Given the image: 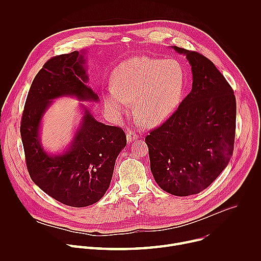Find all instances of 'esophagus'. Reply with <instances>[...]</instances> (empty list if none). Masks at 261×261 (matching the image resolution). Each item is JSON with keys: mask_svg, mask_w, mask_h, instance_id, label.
Returning <instances> with one entry per match:
<instances>
[{"mask_svg": "<svg viewBox=\"0 0 261 261\" xmlns=\"http://www.w3.org/2000/svg\"><path fill=\"white\" fill-rule=\"evenodd\" d=\"M126 137H127V142L130 143V142L134 141L135 139H137V134L134 133V132H132V131H129V132L127 133Z\"/></svg>", "mask_w": 261, "mask_h": 261, "instance_id": "esophagus-1", "label": "esophagus"}]
</instances>
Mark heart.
Segmentation results:
<instances>
[{
    "label": "heart",
    "instance_id": "b5f03b06",
    "mask_svg": "<svg viewBox=\"0 0 261 261\" xmlns=\"http://www.w3.org/2000/svg\"><path fill=\"white\" fill-rule=\"evenodd\" d=\"M185 81L184 67L174 59L134 57L116 68L105 104L111 114L121 117L134 102L136 117L145 125H156L178 106Z\"/></svg>",
    "mask_w": 261,
    "mask_h": 261
}]
</instances>
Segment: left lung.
<instances>
[{"label": "left lung", "mask_w": 261, "mask_h": 261, "mask_svg": "<svg viewBox=\"0 0 261 261\" xmlns=\"http://www.w3.org/2000/svg\"><path fill=\"white\" fill-rule=\"evenodd\" d=\"M172 48L191 66L192 90L145 142L159 187L175 196H189L206 189L228 165L237 102L231 87L212 61L196 51Z\"/></svg>", "instance_id": "1"}]
</instances>
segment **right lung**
Listing matches in <instances>:
<instances>
[{"instance_id":"add662e5","label":"right lung","mask_w":261,"mask_h":261,"mask_svg":"<svg viewBox=\"0 0 261 261\" xmlns=\"http://www.w3.org/2000/svg\"><path fill=\"white\" fill-rule=\"evenodd\" d=\"M86 51H73L48 60L30 88L20 124L27 167L32 180L63 204L84 207L99 201L107 191L117 157L126 146L124 131L98 122L81 103L83 119L63 153H47L41 143L42 118L60 97L98 102L87 86Z\"/></svg>"}]
</instances>
